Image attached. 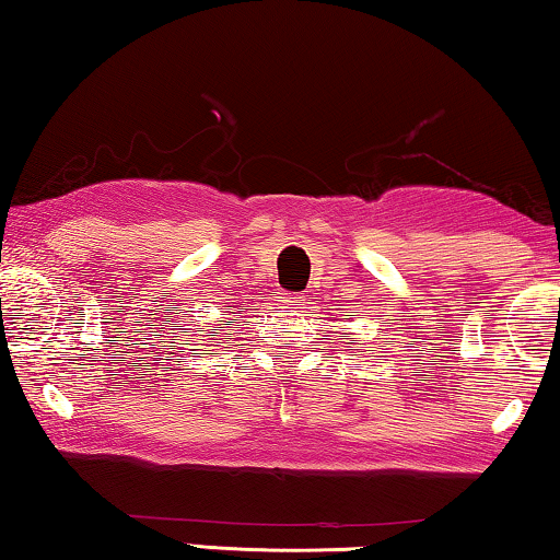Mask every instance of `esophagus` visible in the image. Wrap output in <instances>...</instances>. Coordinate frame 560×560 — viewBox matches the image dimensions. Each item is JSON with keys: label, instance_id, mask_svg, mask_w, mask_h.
<instances>
[{"label": "esophagus", "instance_id": "esophagus-1", "mask_svg": "<svg viewBox=\"0 0 560 560\" xmlns=\"http://www.w3.org/2000/svg\"><path fill=\"white\" fill-rule=\"evenodd\" d=\"M285 305H300V298L298 295H288L285 298Z\"/></svg>", "mask_w": 560, "mask_h": 560}]
</instances>
